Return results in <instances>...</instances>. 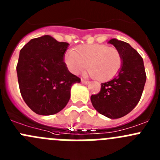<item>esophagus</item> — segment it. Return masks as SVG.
Segmentation results:
<instances>
[{
  "mask_svg": "<svg viewBox=\"0 0 160 160\" xmlns=\"http://www.w3.org/2000/svg\"><path fill=\"white\" fill-rule=\"evenodd\" d=\"M81 82L82 83H83V84H88V83H90V81H88V80H83V79H81Z\"/></svg>",
  "mask_w": 160,
  "mask_h": 160,
  "instance_id": "1",
  "label": "esophagus"
}]
</instances>
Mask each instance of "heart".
<instances>
[{"label":"heart","mask_w":160,"mask_h":160,"mask_svg":"<svg viewBox=\"0 0 160 160\" xmlns=\"http://www.w3.org/2000/svg\"><path fill=\"white\" fill-rule=\"evenodd\" d=\"M67 67L73 73L88 70L99 81H107L121 70L122 57L117 49L106 45L92 44L78 46L65 56Z\"/></svg>","instance_id":"b5f03b06"}]
</instances>
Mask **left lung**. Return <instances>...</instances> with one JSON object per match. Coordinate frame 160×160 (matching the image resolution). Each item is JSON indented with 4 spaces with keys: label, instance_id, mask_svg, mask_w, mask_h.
Listing matches in <instances>:
<instances>
[{
    "label": "left lung",
    "instance_id": "obj_1",
    "mask_svg": "<svg viewBox=\"0 0 160 160\" xmlns=\"http://www.w3.org/2000/svg\"><path fill=\"white\" fill-rule=\"evenodd\" d=\"M112 44L122 57L118 75L101 83V90L91 95L90 101L100 114L109 118H120L132 111L142 94L146 74L142 56L128 43L112 38Z\"/></svg>",
    "mask_w": 160,
    "mask_h": 160
}]
</instances>
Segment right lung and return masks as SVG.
<instances>
[{
  "mask_svg": "<svg viewBox=\"0 0 160 160\" xmlns=\"http://www.w3.org/2000/svg\"><path fill=\"white\" fill-rule=\"evenodd\" d=\"M68 46L44 35L32 38L21 49L16 67L19 89L36 114L51 115L62 110L70 98L72 85L80 82L63 61Z\"/></svg>",
  "mask_w": 160,
  "mask_h": 160,
  "instance_id": "right-lung-1",
  "label": "right lung"
}]
</instances>
